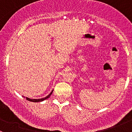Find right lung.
I'll list each match as a JSON object with an SVG mask.
<instances>
[{"label": "right lung", "instance_id": "right-lung-1", "mask_svg": "<svg viewBox=\"0 0 132 132\" xmlns=\"http://www.w3.org/2000/svg\"><path fill=\"white\" fill-rule=\"evenodd\" d=\"M53 91H54V89H53L51 93H50V94H48V95L46 96L45 97V98H40V99H32V98H27V97H26V100H27L28 101H30V102H43V101H44V100H45L48 99V98L49 97H50V96H51L52 93H53ZM23 97H24V98H25V97L23 96Z\"/></svg>", "mask_w": 132, "mask_h": 132}]
</instances>
